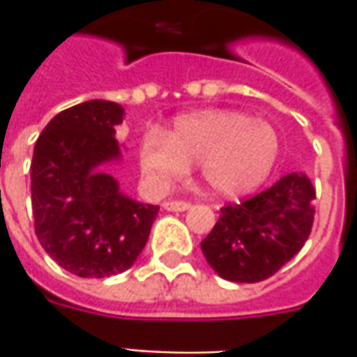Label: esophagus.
<instances>
[{"label": "esophagus", "mask_w": 357, "mask_h": 357, "mask_svg": "<svg viewBox=\"0 0 357 357\" xmlns=\"http://www.w3.org/2000/svg\"><path fill=\"white\" fill-rule=\"evenodd\" d=\"M162 207H165V209H167V211H176V213H183V211H187V209H189L190 207V204L189 202H165V204H162Z\"/></svg>", "instance_id": "obj_1"}]
</instances>
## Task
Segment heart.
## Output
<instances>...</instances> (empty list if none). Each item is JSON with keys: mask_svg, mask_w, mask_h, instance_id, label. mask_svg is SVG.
<instances>
[{"mask_svg": "<svg viewBox=\"0 0 357 357\" xmlns=\"http://www.w3.org/2000/svg\"><path fill=\"white\" fill-rule=\"evenodd\" d=\"M274 126L235 109L181 114L165 135L148 129L139 140V167L151 189L165 190L198 165L213 196L235 200L259 189L276 167Z\"/></svg>", "mask_w": 357, "mask_h": 357, "instance_id": "obj_1", "label": "heart"}]
</instances>
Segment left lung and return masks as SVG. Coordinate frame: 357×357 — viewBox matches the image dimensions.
<instances>
[{"label": "left lung", "mask_w": 357, "mask_h": 357, "mask_svg": "<svg viewBox=\"0 0 357 357\" xmlns=\"http://www.w3.org/2000/svg\"><path fill=\"white\" fill-rule=\"evenodd\" d=\"M315 187L304 172L283 176L266 190L220 209L202 252L218 276L237 283L271 278L293 259L311 234Z\"/></svg>", "instance_id": "obj_1"}]
</instances>
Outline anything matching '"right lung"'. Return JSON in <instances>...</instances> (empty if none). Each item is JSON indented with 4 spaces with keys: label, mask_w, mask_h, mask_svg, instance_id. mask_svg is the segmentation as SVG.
I'll return each mask as SVG.
<instances>
[{
    "label": "right lung",
    "mask_w": 357,
    "mask_h": 357,
    "mask_svg": "<svg viewBox=\"0 0 357 357\" xmlns=\"http://www.w3.org/2000/svg\"><path fill=\"white\" fill-rule=\"evenodd\" d=\"M122 105L89 100L55 114L31 161L35 234L47 255L79 278L128 271L150 237L159 206L120 190L107 172L122 161L116 126Z\"/></svg>",
    "instance_id": "1"
}]
</instances>
